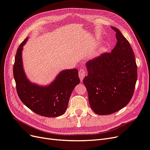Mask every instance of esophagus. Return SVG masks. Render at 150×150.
Segmentation results:
<instances>
[{
	"label": "esophagus",
	"mask_w": 150,
	"mask_h": 150,
	"mask_svg": "<svg viewBox=\"0 0 150 150\" xmlns=\"http://www.w3.org/2000/svg\"><path fill=\"white\" fill-rule=\"evenodd\" d=\"M86 76V71L84 69H81L79 71V76L81 81H83Z\"/></svg>",
	"instance_id": "1"
}]
</instances>
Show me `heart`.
I'll return each mask as SVG.
<instances>
[{
  "label": "heart",
  "mask_w": 150,
  "mask_h": 150,
  "mask_svg": "<svg viewBox=\"0 0 150 150\" xmlns=\"http://www.w3.org/2000/svg\"><path fill=\"white\" fill-rule=\"evenodd\" d=\"M103 48H100V49H99V51H103Z\"/></svg>",
  "instance_id": "obj_1"
}]
</instances>
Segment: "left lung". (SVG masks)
<instances>
[{"label":"left lung","instance_id":"obj_1","mask_svg":"<svg viewBox=\"0 0 150 150\" xmlns=\"http://www.w3.org/2000/svg\"><path fill=\"white\" fill-rule=\"evenodd\" d=\"M117 42L111 52L88 61L83 79L90 106L99 115L114 113L130 101L137 81V65L130 44L114 27Z\"/></svg>","mask_w":150,"mask_h":150}]
</instances>
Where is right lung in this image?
<instances>
[{
  "label": "right lung",
  "mask_w": 150,
  "mask_h": 150,
  "mask_svg": "<svg viewBox=\"0 0 150 150\" xmlns=\"http://www.w3.org/2000/svg\"><path fill=\"white\" fill-rule=\"evenodd\" d=\"M28 38L17 50L13 67L18 96L30 110L46 117H57L65 112L71 93L80 82L77 69L61 72L53 83L41 87L29 82L22 64V50Z\"/></svg>",
  "instance_id": "1"
}]
</instances>
